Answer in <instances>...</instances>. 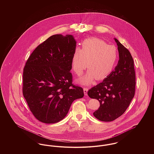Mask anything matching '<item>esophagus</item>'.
I'll return each instance as SVG.
<instances>
[{
    "instance_id": "obj_1",
    "label": "esophagus",
    "mask_w": 154,
    "mask_h": 154,
    "mask_svg": "<svg viewBox=\"0 0 154 154\" xmlns=\"http://www.w3.org/2000/svg\"><path fill=\"white\" fill-rule=\"evenodd\" d=\"M88 88H84V95H87V93H88Z\"/></svg>"
}]
</instances>
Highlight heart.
Instances as JSON below:
<instances>
[{
  "instance_id": "1",
  "label": "heart",
  "mask_w": 154,
  "mask_h": 154,
  "mask_svg": "<svg viewBox=\"0 0 154 154\" xmlns=\"http://www.w3.org/2000/svg\"><path fill=\"white\" fill-rule=\"evenodd\" d=\"M118 59L117 48L108 45L103 40L91 37L84 40L82 48H76L73 53L71 64L73 72L79 75L87 67L88 72L78 79L82 85L92 84L96 78H106L114 69Z\"/></svg>"
}]
</instances>
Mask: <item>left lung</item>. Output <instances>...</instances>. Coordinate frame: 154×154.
Here are the masks:
<instances>
[{
	"label": "left lung",
	"mask_w": 154,
	"mask_h": 154,
	"mask_svg": "<svg viewBox=\"0 0 154 154\" xmlns=\"http://www.w3.org/2000/svg\"><path fill=\"white\" fill-rule=\"evenodd\" d=\"M119 60L114 70L101 83L90 89L88 96L99 101V109L94 112L95 118L111 122L121 116L134 95L136 77L134 62L129 51L118 40Z\"/></svg>",
	"instance_id": "8db88e82"
}]
</instances>
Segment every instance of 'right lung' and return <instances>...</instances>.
<instances>
[{
	"label": "right lung",
	"mask_w": 154,
	"mask_h": 154,
	"mask_svg": "<svg viewBox=\"0 0 154 154\" xmlns=\"http://www.w3.org/2000/svg\"><path fill=\"white\" fill-rule=\"evenodd\" d=\"M76 42L72 35L56 34L40 44L23 72V95L35 117L44 123L63 120L73 101L84 97L73 85L71 59Z\"/></svg>",
	"instance_id": "obj_1"
}]
</instances>
